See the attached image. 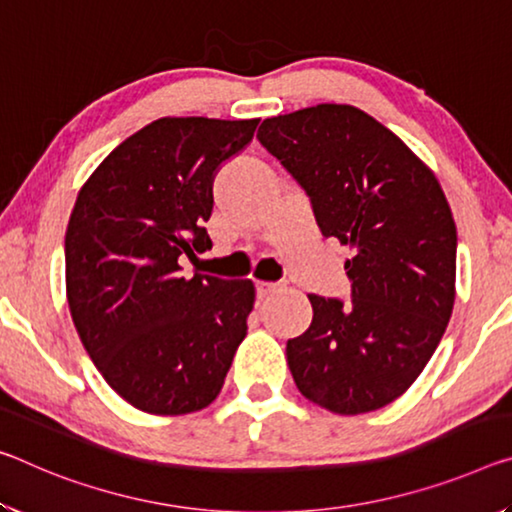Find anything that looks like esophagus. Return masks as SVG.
I'll return each instance as SVG.
<instances>
[{
  "mask_svg": "<svg viewBox=\"0 0 512 512\" xmlns=\"http://www.w3.org/2000/svg\"><path fill=\"white\" fill-rule=\"evenodd\" d=\"M275 289H278V285H273V282H257V296L259 298L271 296Z\"/></svg>",
  "mask_w": 512,
  "mask_h": 512,
  "instance_id": "esophagus-1",
  "label": "esophagus"
}]
</instances>
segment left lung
<instances>
[{
	"mask_svg": "<svg viewBox=\"0 0 512 512\" xmlns=\"http://www.w3.org/2000/svg\"><path fill=\"white\" fill-rule=\"evenodd\" d=\"M312 200L323 237L353 248V300L310 294L287 342L298 392L335 415L385 408L431 360L456 300L458 234L433 170L351 104L266 118L257 132Z\"/></svg>",
	"mask_w": 512,
	"mask_h": 512,
	"instance_id": "8db88e82",
	"label": "left lung"
}]
</instances>
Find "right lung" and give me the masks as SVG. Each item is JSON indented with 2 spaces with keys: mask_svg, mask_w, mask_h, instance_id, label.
<instances>
[{
  "mask_svg": "<svg viewBox=\"0 0 512 512\" xmlns=\"http://www.w3.org/2000/svg\"><path fill=\"white\" fill-rule=\"evenodd\" d=\"M259 120L159 118L81 186L66 230V294L81 344L116 394L150 415L207 408L255 303L250 280L180 275L212 248L214 175Z\"/></svg>",
  "mask_w": 512,
  "mask_h": 512,
  "instance_id": "add662e5",
  "label": "right lung"
}]
</instances>
